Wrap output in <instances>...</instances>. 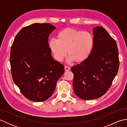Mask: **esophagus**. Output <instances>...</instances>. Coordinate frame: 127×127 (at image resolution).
I'll return each instance as SVG.
<instances>
[{
  "label": "esophagus",
  "instance_id": "34e87169",
  "mask_svg": "<svg viewBox=\"0 0 127 127\" xmlns=\"http://www.w3.org/2000/svg\"><path fill=\"white\" fill-rule=\"evenodd\" d=\"M65 71H69V70H70V67H69V66H65Z\"/></svg>",
  "mask_w": 127,
  "mask_h": 127
}]
</instances>
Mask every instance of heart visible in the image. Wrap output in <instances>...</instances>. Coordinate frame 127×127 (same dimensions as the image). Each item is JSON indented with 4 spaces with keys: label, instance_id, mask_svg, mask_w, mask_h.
Here are the masks:
<instances>
[{
    "label": "heart",
    "instance_id": "obj_1",
    "mask_svg": "<svg viewBox=\"0 0 127 127\" xmlns=\"http://www.w3.org/2000/svg\"><path fill=\"white\" fill-rule=\"evenodd\" d=\"M94 45L93 35L72 28H66L59 32L57 39H51L48 47L54 58L61 62L68 53L70 61L81 63L90 57Z\"/></svg>",
    "mask_w": 127,
    "mask_h": 127
}]
</instances>
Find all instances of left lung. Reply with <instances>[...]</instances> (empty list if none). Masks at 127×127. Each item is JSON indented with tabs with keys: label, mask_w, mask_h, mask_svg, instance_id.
<instances>
[{
	"label": "left lung",
	"mask_w": 127,
	"mask_h": 127,
	"mask_svg": "<svg viewBox=\"0 0 127 127\" xmlns=\"http://www.w3.org/2000/svg\"><path fill=\"white\" fill-rule=\"evenodd\" d=\"M93 30L94 45L91 56L71 68L74 93L83 100L97 99L106 93L119 68L116 42L102 27Z\"/></svg>",
	"instance_id": "obj_1"
}]
</instances>
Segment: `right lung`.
Wrapping results in <instances>:
<instances>
[{
	"label": "right lung",
	"mask_w": 127,
	"mask_h": 127,
	"mask_svg": "<svg viewBox=\"0 0 127 127\" xmlns=\"http://www.w3.org/2000/svg\"><path fill=\"white\" fill-rule=\"evenodd\" d=\"M56 29L50 23H34L16 35L10 51L13 82L29 100L45 101L52 95L64 67L51 56L48 37Z\"/></svg>",
	"instance_id": "right-lung-1"
}]
</instances>
